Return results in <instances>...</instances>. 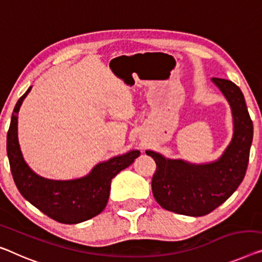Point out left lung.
Here are the masks:
<instances>
[{"label":"left lung","instance_id":"obj_1","mask_svg":"<svg viewBox=\"0 0 262 262\" xmlns=\"http://www.w3.org/2000/svg\"><path fill=\"white\" fill-rule=\"evenodd\" d=\"M229 103L233 136L220 158L206 163L169 159L148 149L156 163L151 190L158 204L170 212L202 216L227 200L243 182L253 141V122L243 92L232 81L213 77Z\"/></svg>","mask_w":262,"mask_h":262}]
</instances>
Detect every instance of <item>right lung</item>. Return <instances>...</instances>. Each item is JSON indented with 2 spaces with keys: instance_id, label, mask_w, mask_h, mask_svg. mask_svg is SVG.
<instances>
[{
  "instance_id": "right-lung-1",
  "label": "right lung",
  "mask_w": 262,
  "mask_h": 262,
  "mask_svg": "<svg viewBox=\"0 0 262 262\" xmlns=\"http://www.w3.org/2000/svg\"><path fill=\"white\" fill-rule=\"evenodd\" d=\"M28 88L14 108L7 135L11 174L22 196L46 215L61 224H80L96 216L107 206L112 179L140 155L133 149L94 166L87 175L73 180H52L35 173L26 162L18 143V112Z\"/></svg>"
}]
</instances>
